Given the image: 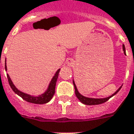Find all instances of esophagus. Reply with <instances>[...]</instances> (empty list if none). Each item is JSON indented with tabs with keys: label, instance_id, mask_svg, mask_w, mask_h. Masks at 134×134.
<instances>
[{
	"label": "esophagus",
	"instance_id": "1",
	"mask_svg": "<svg viewBox=\"0 0 134 134\" xmlns=\"http://www.w3.org/2000/svg\"><path fill=\"white\" fill-rule=\"evenodd\" d=\"M67 64H68L69 66H72V64H73V61H72V59H70V60L68 61V62H67Z\"/></svg>",
	"mask_w": 134,
	"mask_h": 134
}]
</instances>
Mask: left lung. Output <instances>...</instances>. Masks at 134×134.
<instances>
[{"instance_id":"8db88e82","label":"left lung","mask_w":134,"mask_h":134,"mask_svg":"<svg viewBox=\"0 0 134 134\" xmlns=\"http://www.w3.org/2000/svg\"><path fill=\"white\" fill-rule=\"evenodd\" d=\"M123 50H124V53L126 54V49H125V46H124V44H123ZM73 85H74V87H75V94H76V97H77V99L80 100V102L82 103V104H84L86 105H97V104H103V103L106 102L110 98H111L113 96H114L116 94H117L119 91L121 90V88L122 86H121V87L118 89L116 92L113 94L112 95H111L109 97H108L106 98H90V97H85V96H83L80 94L78 90H77V86L75 85V82L73 80Z\"/></svg>"}]
</instances>
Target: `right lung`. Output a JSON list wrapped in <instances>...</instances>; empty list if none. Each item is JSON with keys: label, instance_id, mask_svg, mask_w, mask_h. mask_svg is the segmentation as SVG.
Instances as JSON below:
<instances>
[{"label": "right lung", "instance_id": "add662e5", "mask_svg": "<svg viewBox=\"0 0 134 134\" xmlns=\"http://www.w3.org/2000/svg\"><path fill=\"white\" fill-rule=\"evenodd\" d=\"M5 71H7L6 58H5ZM59 70H60V69L57 70L56 73L54 74V75L52 77V79L51 80L50 82H49L47 90L44 93H42V94L38 95V96H32V95L28 94H26V93H24V92L20 91L19 90L17 89L16 87L13 83L8 74H7V77H8V80L9 85L11 87L13 91L16 94H18L20 97L23 98L25 101H26L27 102L32 103V104H46V103L49 102V101L52 99L53 96H54V92H55V86H56V83H57V77H58V75H59Z\"/></svg>", "mask_w": 134, "mask_h": 134}]
</instances>
